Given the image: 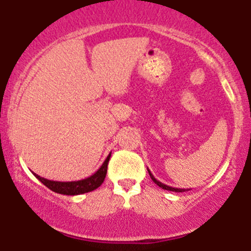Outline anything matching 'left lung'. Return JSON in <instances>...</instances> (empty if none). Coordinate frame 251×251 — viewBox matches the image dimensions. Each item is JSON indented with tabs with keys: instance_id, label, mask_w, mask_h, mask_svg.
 Instances as JSON below:
<instances>
[{
	"instance_id": "8db88e82",
	"label": "left lung",
	"mask_w": 251,
	"mask_h": 251,
	"mask_svg": "<svg viewBox=\"0 0 251 251\" xmlns=\"http://www.w3.org/2000/svg\"><path fill=\"white\" fill-rule=\"evenodd\" d=\"M147 171H149V175H150V177H151V179H152V181H153L154 183L157 184L158 187H161V188L166 189V191H172V192H186V189H183V188H173V187H170V186H167V184H163L162 182L157 181V179L154 178V177H153V175H152V173H151V171H150L149 168H147Z\"/></svg>"
}]
</instances>
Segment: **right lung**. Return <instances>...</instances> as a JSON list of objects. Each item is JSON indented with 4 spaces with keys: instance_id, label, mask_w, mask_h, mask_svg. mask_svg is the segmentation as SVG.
<instances>
[{
    "instance_id": "obj_1",
    "label": "right lung",
    "mask_w": 251,
    "mask_h": 251,
    "mask_svg": "<svg viewBox=\"0 0 251 251\" xmlns=\"http://www.w3.org/2000/svg\"><path fill=\"white\" fill-rule=\"evenodd\" d=\"M110 156L111 153H109V156L106 157V160L104 161V163L101 165V167L94 173V175L89 176L86 178L80 179V181H72V182H59V181H50V179H47L41 177V176L36 175L37 178L42 182L46 187H48L50 191L55 192V193L59 194H65V196H78V194L88 193V192L94 191V189L99 188L100 186L104 182L105 177H106L107 172V163H109Z\"/></svg>"
}]
</instances>
